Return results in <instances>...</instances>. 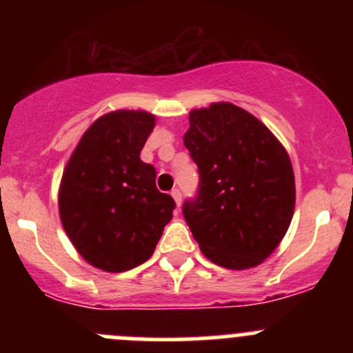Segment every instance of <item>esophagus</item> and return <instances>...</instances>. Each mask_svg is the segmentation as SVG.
<instances>
[{"instance_id": "1", "label": "esophagus", "mask_w": 353, "mask_h": 353, "mask_svg": "<svg viewBox=\"0 0 353 353\" xmlns=\"http://www.w3.org/2000/svg\"><path fill=\"white\" fill-rule=\"evenodd\" d=\"M170 196L174 198V201H176L177 206H181V191L179 190H172V191H170Z\"/></svg>"}]
</instances>
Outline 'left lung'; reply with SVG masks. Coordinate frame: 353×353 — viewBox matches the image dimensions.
Returning a JSON list of instances; mask_svg holds the SVG:
<instances>
[{
  "instance_id": "1",
  "label": "left lung",
  "mask_w": 353,
  "mask_h": 353,
  "mask_svg": "<svg viewBox=\"0 0 353 353\" xmlns=\"http://www.w3.org/2000/svg\"><path fill=\"white\" fill-rule=\"evenodd\" d=\"M184 145L199 191L183 206L203 254L227 270L261 265L282 243L295 208L290 157L251 112L213 102L190 112Z\"/></svg>"
}]
</instances>
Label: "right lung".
<instances>
[{"instance_id": "obj_1", "label": "right lung", "mask_w": 353, "mask_h": 353, "mask_svg": "<svg viewBox=\"0 0 353 353\" xmlns=\"http://www.w3.org/2000/svg\"><path fill=\"white\" fill-rule=\"evenodd\" d=\"M155 128L147 110L119 109L92 123L68 160L59 184L63 229L95 268L121 273L147 261L172 219L174 199L155 186L140 160Z\"/></svg>"}]
</instances>
